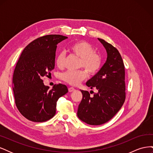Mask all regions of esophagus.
I'll return each instance as SVG.
<instances>
[{
  "label": "esophagus",
  "mask_w": 153,
  "mask_h": 153,
  "mask_svg": "<svg viewBox=\"0 0 153 153\" xmlns=\"http://www.w3.org/2000/svg\"><path fill=\"white\" fill-rule=\"evenodd\" d=\"M68 91H69V92H73V91H75V88H73V87H69L68 88Z\"/></svg>",
  "instance_id": "34e87169"
}]
</instances>
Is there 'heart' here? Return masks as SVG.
I'll return each mask as SVG.
<instances>
[{"instance_id": "1", "label": "heart", "mask_w": 153, "mask_h": 153, "mask_svg": "<svg viewBox=\"0 0 153 153\" xmlns=\"http://www.w3.org/2000/svg\"><path fill=\"white\" fill-rule=\"evenodd\" d=\"M71 52L80 58V67H84L90 75H94L98 73L102 66V59L101 55L94 52L92 46L85 41H79L72 44L69 47ZM65 55L63 53H59L56 58V64L59 68L64 66ZM87 76L85 69L77 71H67L64 73L62 79L72 85H77L85 80Z\"/></svg>"}]
</instances>
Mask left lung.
<instances>
[{"instance_id":"1","label":"left lung","mask_w":153,"mask_h":153,"mask_svg":"<svg viewBox=\"0 0 153 153\" xmlns=\"http://www.w3.org/2000/svg\"><path fill=\"white\" fill-rule=\"evenodd\" d=\"M98 40L106 50L107 59L98 73L86 83L87 86L96 88L98 92L90 96L88 91H81L83 97L77 112L78 118L90 125H101L110 121L121 109L126 98L121 55L111 44L102 39Z\"/></svg>"}]
</instances>
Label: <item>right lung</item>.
<instances>
[{
	"mask_svg": "<svg viewBox=\"0 0 153 153\" xmlns=\"http://www.w3.org/2000/svg\"><path fill=\"white\" fill-rule=\"evenodd\" d=\"M67 38L57 34L37 38L23 50L16 63L13 78L15 104L29 121L41 123L52 118L59 98L68 92L67 86L61 84L49 90L42 80L54 69L57 45Z\"/></svg>",
	"mask_w": 153,
	"mask_h": 153,
	"instance_id": "add662e5",
	"label": "right lung"
}]
</instances>
